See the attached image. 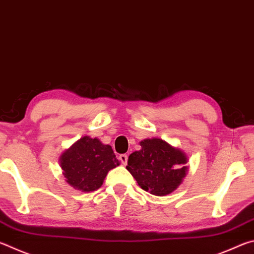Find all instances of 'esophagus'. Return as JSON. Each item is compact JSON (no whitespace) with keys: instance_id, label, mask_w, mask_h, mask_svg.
<instances>
[{"instance_id":"1","label":"esophagus","mask_w":254,"mask_h":254,"mask_svg":"<svg viewBox=\"0 0 254 254\" xmlns=\"http://www.w3.org/2000/svg\"><path fill=\"white\" fill-rule=\"evenodd\" d=\"M119 159H120V161H121V163H122L123 166L127 165V154H121V156L119 157Z\"/></svg>"}]
</instances>
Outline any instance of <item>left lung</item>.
Returning a JSON list of instances; mask_svg holds the SVG:
<instances>
[{
	"label": "left lung",
	"mask_w": 254,
	"mask_h": 254,
	"mask_svg": "<svg viewBox=\"0 0 254 254\" xmlns=\"http://www.w3.org/2000/svg\"><path fill=\"white\" fill-rule=\"evenodd\" d=\"M141 150L131 153L127 169L144 190L165 196L177 188L186 176L187 157L160 139H145Z\"/></svg>",
	"instance_id": "1"
}]
</instances>
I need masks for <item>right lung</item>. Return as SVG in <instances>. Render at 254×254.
Returning <instances> with one entry per match:
<instances>
[{"instance_id":"1","label":"right lung","mask_w":254,"mask_h":254,"mask_svg":"<svg viewBox=\"0 0 254 254\" xmlns=\"http://www.w3.org/2000/svg\"><path fill=\"white\" fill-rule=\"evenodd\" d=\"M66 182L81 191H93L102 186L111 169L119 166L111 145L98 139L84 136L60 157Z\"/></svg>"}]
</instances>
